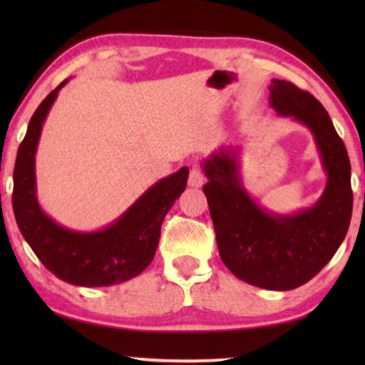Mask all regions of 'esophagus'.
Segmentation results:
<instances>
[{"label":"esophagus","mask_w":365,"mask_h":365,"mask_svg":"<svg viewBox=\"0 0 365 365\" xmlns=\"http://www.w3.org/2000/svg\"><path fill=\"white\" fill-rule=\"evenodd\" d=\"M188 185L192 188H200L204 185V175L200 173L199 168H192L190 170V178H188Z\"/></svg>","instance_id":"34e87169"}]
</instances>
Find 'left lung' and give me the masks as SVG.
I'll return each mask as SVG.
<instances>
[{
  "mask_svg": "<svg viewBox=\"0 0 365 365\" xmlns=\"http://www.w3.org/2000/svg\"><path fill=\"white\" fill-rule=\"evenodd\" d=\"M269 106L314 135L327 187L317 202L290 215L268 212L250 196L238 150L222 147L202 161L204 185L220 255L242 281L267 290H293L319 273L342 245L351 221V166L328 111L285 80H271Z\"/></svg>",
  "mask_w": 365,
  "mask_h": 365,
  "instance_id": "1",
  "label": "left lung"
}]
</instances>
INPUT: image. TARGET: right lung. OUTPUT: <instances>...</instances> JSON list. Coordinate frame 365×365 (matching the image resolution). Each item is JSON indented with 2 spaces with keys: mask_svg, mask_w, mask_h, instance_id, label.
I'll use <instances>...</instances> for the list:
<instances>
[{
  "mask_svg": "<svg viewBox=\"0 0 365 365\" xmlns=\"http://www.w3.org/2000/svg\"><path fill=\"white\" fill-rule=\"evenodd\" d=\"M64 80L38 105L28 123L14 168L12 207L23 238L46 269L61 281L81 287H108L141 274L150 265L166 213L187 188L188 168L161 178L125 213L100 230L76 232L46 215L36 192V152L43 120Z\"/></svg>",
  "mask_w": 365,
  "mask_h": 365,
  "instance_id": "add662e5",
  "label": "right lung"
}]
</instances>
